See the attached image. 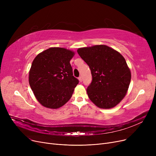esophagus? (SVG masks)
Wrapping results in <instances>:
<instances>
[{"label":"esophagus","instance_id":"esophagus-1","mask_svg":"<svg viewBox=\"0 0 156 156\" xmlns=\"http://www.w3.org/2000/svg\"><path fill=\"white\" fill-rule=\"evenodd\" d=\"M78 80H79V81H80V82H82V81H83L82 77H81V76H80V77L78 78Z\"/></svg>","mask_w":156,"mask_h":156}]
</instances>
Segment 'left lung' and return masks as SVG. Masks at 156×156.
Returning <instances> with one entry per match:
<instances>
[{"label": "left lung", "instance_id": "left-lung-1", "mask_svg": "<svg viewBox=\"0 0 156 156\" xmlns=\"http://www.w3.org/2000/svg\"><path fill=\"white\" fill-rule=\"evenodd\" d=\"M77 52L91 70L89 99L101 109L115 107L126 95L132 76L123 56L105 45L79 48Z\"/></svg>", "mask_w": 156, "mask_h": 156}]
</instances>
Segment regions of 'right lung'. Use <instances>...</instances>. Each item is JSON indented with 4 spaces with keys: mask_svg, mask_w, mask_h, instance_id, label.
<instances>
[{
    "mask_svg": "<svg viewBox=\"0 0 156 156\" xmlns=\"http://www.w3.org/2000/svg\"><path fill=\"white\" fill-rule=\"evenodd\" d=\"M71 50L51 47L38 54L29 71V83L37 100L44 107L58 109L70 99L79 81L73 75Z\"/></svg>",
    "mask_w": 156,
    "mask_h": 156,
    "instance_id": "1",
    "label": "right lung"
}]
</instances>
